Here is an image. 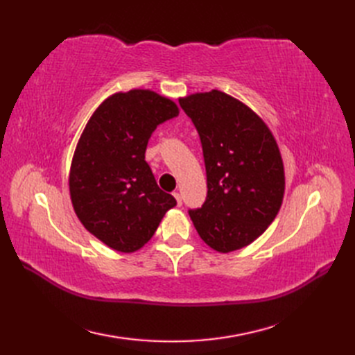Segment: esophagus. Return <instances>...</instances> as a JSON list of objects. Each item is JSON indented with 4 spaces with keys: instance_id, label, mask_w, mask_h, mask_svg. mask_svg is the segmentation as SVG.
<instances>
[{
    "instance_id": "obj_1",
    "label": "esophagus",
    "mask_w": 355,
    "mask_h": 355,
    "mask_svg": "<svg viewBox=\"0 0 355 355\" xmlns=\"http://www.w3.org/2000/svg\"><path fill=\"white\" fill-rule=\"evenodd\" d=\"M173 197L176 198V202H178V206H182V196L179 194V192L176 191V192H173Z\"/></svg>"
}]
</instances>
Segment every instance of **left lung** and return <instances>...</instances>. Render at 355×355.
Listing matches in <instances>:
<instances>
[{
    "instance_id": "1",
    "label": "left lung",
    "mask_w": 355,
    "mask_h": 355,
    "mask_svg": "<svg viewBox=\"0 0 355 355\" xmlns=\"http://www.w3.org/2000/svg\"><path fill=\"white\" fill-rule=\"evenodd\" d=\"M201 139L207 198L189 216L213 250L252 244L282 207L284 164L270 127L250 106L213 89L180 98Z\"/></svg>"
}]
</instances>
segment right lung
Wrapping results in <instances>:
<instances>
[{"label": "right lung", "mask_w": 355, "mask_h": 355, "mask_svg": "<svg viewBox=\"0 0 355 355\" xmlns=\"http://www.w3.org/2000/svg\"><path fill=\"white\" fill-rule=\"evenodd\" d=\"M176 115L166 96L133 89L108 96L84 127L69 168L71 202L83 227L112 250L141 249L176 206L145 161L157 125Z\"/></svg>", "instance_id": "add662e5"}]
</instances>
